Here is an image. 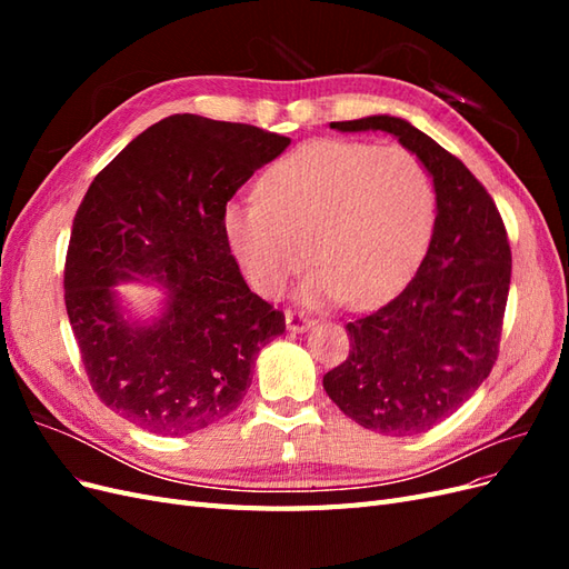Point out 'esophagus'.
Listing matches in <instances>:
<instances>
[{
  "label": "esophagus",
  "instance_id": "esophagus-1",
  "mask_svg": "<svg viewBox=\"0 0 569 569\" xmlns=\"http://www.w3.org/2000/svg\"><path fill=\"white\" fill-rule=\"evenodd\" d=\"M284 320H287V330H289V332H303V330H308V327H311V322H313L311 318L299 313V311H287Z\"/></svg>",
  "mask_w": 569,
  "mask_h": 569
}]
</instances>
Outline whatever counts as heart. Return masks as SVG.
I'll return each instance as SVG.
<instances>
[{"label":"heart","instance_id":"1","mask_svg":"<svg viewBox=\"0 0 569 569\" xmlns=\"http://www.w3.org/2000/svg\"><path fill=\"white\" fill-rule=\"evenodd\" d=\"M258 199L230 201L222 232L251 287L280 297L308 263L306 306H372L399 289L435 228V180L416 151L320 140L266 170Z\"/></svg>","mask_w":569,"mask_h":569}]
</instances>
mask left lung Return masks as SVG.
I'll return each instance as SVG.
<instances>
[{
	"label": "left lung",
	"mask_w": 569,
	"mask_h": 569,
	"mask_svg": "<svg viewBox=\"0 0 569 569\" xmlns=\"http://www.w3.org/2000/svg\"><path fill=\"white\" fill-rule=\"evenodd\" d=\"M382 130L416 151L435 180L437 218L418 272L399 297L347 322V360L322 377L343 416L387 437L427 432L487 380L503 332L512 256L503 218L465 163L408 120L330 123Z\"/></svg>",
	"instance_id": "obj_1"
}]
</instances>
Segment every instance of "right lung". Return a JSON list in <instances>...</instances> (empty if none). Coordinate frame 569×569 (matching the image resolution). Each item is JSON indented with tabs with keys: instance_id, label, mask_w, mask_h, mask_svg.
Here are the masks:
<instances>
[{
	"instance_id": "right-lung-1",
	"label": "right lung",
	"mask_w": 569,
	"mask_h": 569,
	"mask_svg": "<svg viewBox=\"0 0 569 569\" xmlns=\"http://www.w3.org/2000/svg\"><path fill=\"white\" fill-rule=\"evenodd\" d=\"M289 137L176 113L147 128L92 180L73 218L63 289L99 401L151 435L182 437L242 403L253 360L284 313L247 287L222 211ZM169 289L149 323L124 318L112 284Z\"/></svg>"
}]
</instances>
